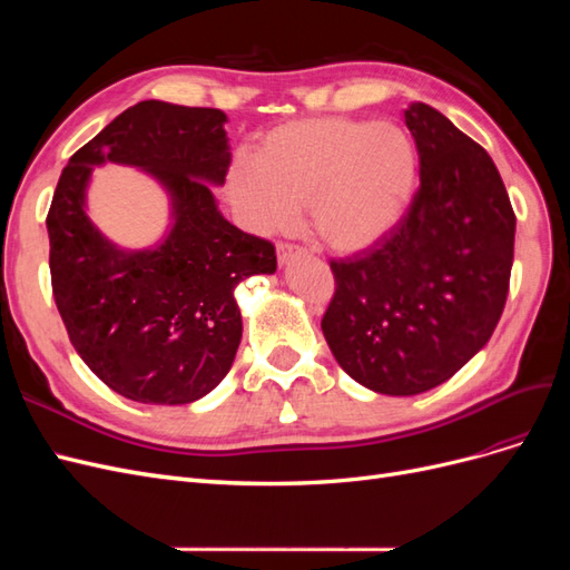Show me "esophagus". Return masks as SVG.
<instances>
[{"label": "esophagus", "mask_w": 570, "mask_h": 570, "mask_svg": "<svg viewBox=\"0 0 570 570\" xmlns=\"http://www.w3.org/2000/svg\"><path fill=\"white\" fill-rule=\"evenodd\" d=\"M299 256H306V249L304 247H297V245H278V264L281 266H287L289 262H295V258Z\"/></svg>", "instance_id": "obj_1"}]
</instances>
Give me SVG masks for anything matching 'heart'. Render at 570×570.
Wrapping results in <instances>:
<instances>
[{
    "mask_svg": "<svg viewBox=\"0 0 570 570\" xmlns=\"http://www.w3.org/2000/svg\"><path fill=\"white\" fill-rule=\"evenodd\" d=\"M419 149L406 128L387 120L306 118L271 130L254 159L239 157L228 195L262 235L295 228L299 206L323 243L364 252L406 216L419 187Z\"/></svg>",
    "mask_w": 570,
    "mask_h": 570,
    "instance_id": "obj_1",
    "label": "heart"
}]
</instances>
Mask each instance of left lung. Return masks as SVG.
Masks as SVG:
<instances>
[{"mask_svg": "<svg viewBox=\"0 0 570 570\" xmlns=\"http://www.w3.org/2000/svg\"><path fill=\"white\" fill-rule=\"evenodd\" d=\"M421 187L390 235L331 262L327 347L358 385L413 396L485 347L502 318L515 216L490 154L433 107L411 105Z\"/></svg>", "mask_w": 570, "mask_h": 570, "instance_id": "8db88e82", "label": "left lung"}]
</instances>
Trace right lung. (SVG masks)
Returning <instances> with one entry per match:
<instances>
[{
  "label": "right lung",
  "instance_id": "add662e5",
  "mask_svg": "<svg viewBox=\"0 0 570 570\" xmlns=\"http://www.w3.org/2000/svg\"><path fill=\"white\" fill-rule=\"evenodd\" d=\"M220 109L147 99L116 116L61 170L47 214L57 308L88 368L126 400L178 406L230 371L243 314L235 287L275 273V249L218 212L230 145ZM120 163L157 179L169 228L145 250L118 248L87 216L95 165Z\"/></svg>",
  "mask_w": 570,
  "mask_h": 570
}]
</instances>
